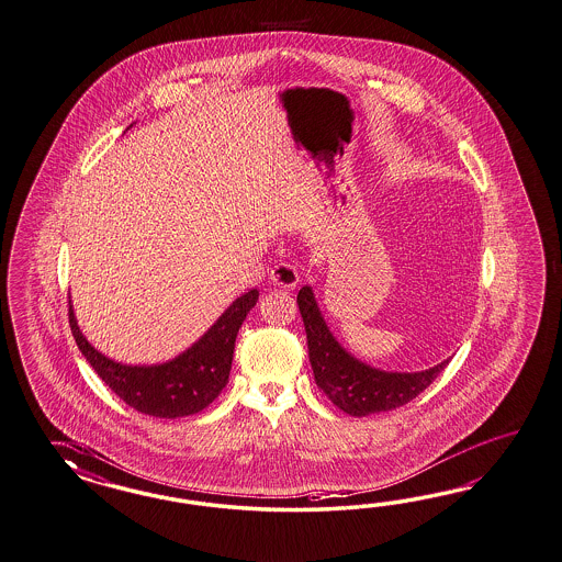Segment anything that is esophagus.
Instances as JSON below:
<instances>
[{"label":"esophagus","instance_id":"esophagus-1","mask_svg":"<svg viewBox=\"0 0 562 562\" xmlns=\"http://www.w3.org/2000/svg\"><path fill=\"white\" fill-rule=\"evenodd\" d=\"M270 278H272L273 286L284 290L296 289V286H299V280H301L299 270H296L292 263H286V261L276 263L272 270H270Z\"/></svg>","mask_w":562,"mask_h":562}]
</instances>
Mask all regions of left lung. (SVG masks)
<instances>
[{
    "label": "left lung",
    "mask_w": 562,
    "mask_h": 562,
    "mask_svg": "<svg viewBox=\"0 0 562 562\" xmlns=\"http://www.w3.org/2000/svg\"><path fill=\"white\" fill-rule=\"evenodd\" d=\"M296 303L303 315L308 360L315 382L331 403L353 417L393 411L413 401L436 380L450 358L422 372H386L372 368L344 348L321 315L311 286L299 290Z\"/></svg>",
    "instance_id": "left-lung-1"
}]
</instances>
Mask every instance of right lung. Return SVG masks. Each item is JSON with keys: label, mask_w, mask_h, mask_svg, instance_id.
<instances>
[{"label": "right lung", "mask_w": 562, "mask_h": 562, "mask_svg": "<svg viewBox=\"0 0 562 562\" xmlns=\"http://www.w3.org/2000/svg\"><path fill=\"white\" fill-rule=\"evenodd\" d=\"M258 296L256 289L241 294L206 334L164 364L133 366L110 360L81 334L71 301L69 325L79 351L128 407L159 419H176L209 407L227 386L235 339Z\"/></svg>", "instance_id": "right-lung-1"}]
</instances>
